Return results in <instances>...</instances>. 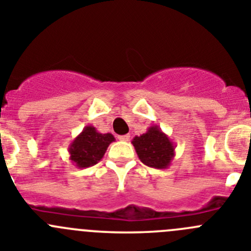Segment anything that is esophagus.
<instances>
[{
	"mask_svg": "<svg viewBox=\"0 0 251 251\" xmlns=\"http://www.w3.org/2000/svg\"><path fill=\"white\" fill-rule=\"evenodd\" d=\"M119 140H121V141H128L130 140V135H120Z\"/></svg>",
	"mask_w": 251,
	"mask_h": 251,
	"instance_id": "esophagus-1",
	"label": "esophagus"
}]
</instances>
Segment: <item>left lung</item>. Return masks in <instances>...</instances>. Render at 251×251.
Wrapping results in <instances>:
<instances>
[{"label": "left lung", "instance_id": "1", "mask_svg": "<svg viewBox=\"0 0 251 251\" xmlns=\"http://www.w3.org/2000/svg\"><path fill=\"white\" fill-rule=\"evenodd\" d=\"M137 156L149 168L168 169L175 157V145L157 125L148 128L145 134L135 136L131 141Z\"/></svg>", "mask_w": 251, "mask_h": 251}]
</instances>
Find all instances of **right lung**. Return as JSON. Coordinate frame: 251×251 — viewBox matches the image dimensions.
Returning <instances> with one entry per match:
<instances>
[{
	"mask_svg": "<svg viewBox=\"0 0 251 251\" xmlns=\"http://www.w3.org/2000/svg\"><path fill=\"white\" fill-rule=\"evenodd\" d=\"M114 135L101 134L96 127L87 125L69 145L70 160L78 169H86L98 164L105 155Z\"/></svg>",
	"mask_w": 251,
	"mask_h": 251,
	"instance_id": "right-lung-1",
	"label": "right lung"
}]
</instances>
